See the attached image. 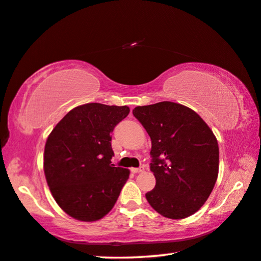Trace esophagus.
Masks as SVG:
<instances>
[{
    "label": "esophagus",
    "mask_w": 261,
    "mask_h": 261,
    "mask_svg": "<svg viewBox=\"0 0 261 261\" xmlns=\"http://www.w3.org/2000/svg\"><path fill=\"white\" fill-rule=\"evenodd\" d=\"M131 172H132V173H136V174H137V173H142V172H144V167H139V168H131Z\"/></svg>",
    "instance_id": "1"
}]
</instances>
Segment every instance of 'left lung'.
Returning a JSON list of instances; mask_svg holds the SVG:
<instances>
[{
    "instance_id": "1",
    "label": "left lung",
    "mask_w": 261,
    "mask_h": 261,
    "mask_svg": "<svg viewBox=\"0 0 261 261\" xmlns=\"http://www.w3.org/2000/svg\"><path fill=\"white\" fill-rule=\"evenodd\" d=\"M150 136L155 187L145 194L156 213L172 220L195 214L212 194L220 150L214 132L195 111L174 102L136 107Z\"/></svg>"
}]
</instances>
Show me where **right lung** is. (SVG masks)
<instances>
[{
    "mask_svg": "<svg viewBox=\"0 0 261 261\" xmlns=\"http://www.w3.org/2000/svg\"><path fill=\"white\" fill-rule=\"evenodd\" d=\"M130 113L126 106L86 103L53 127L44 151V173L58 205L82 222L105 217L130 171L111 164V132Z\"/></svg>",
    "mask_w": 261,
    "mask_h": 261,
    "instance_id": "obj_1",
    "label": "right lung"
}]
</instances>
